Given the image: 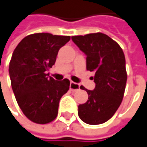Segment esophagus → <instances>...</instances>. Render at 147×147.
I'll use <instances>...</instances> for the list:
<instances>
[{
    "instance_id": "esophagus-1",
    "label": "esophagus",
    "mask_w": 147,
    "mask_h": 147,
    "mask_svg": "<svg viewBox=\"0 0 147 147\" xmlns=\"http://www.w3.org/2000/svg\"><path fill=\"white\" fill-rule=\"evenodd\" d=\"M80 88V85L79 84H78L76 82H74L71 81L70 82V85H69V88H70L72 91H77V90H78Z\"/></svg>"
}]
</instances>
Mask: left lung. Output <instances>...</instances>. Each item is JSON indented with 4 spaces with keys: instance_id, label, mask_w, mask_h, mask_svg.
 <instances>
[{
    "instance_id": "8db88e82",
    "label": "left lung",
    "mask_w": 147,
    "mask_h": 147,
    "mask_svg": "<svg viewBox=\"0 0 147 147\" xmlns=\"http://www.w3.org/2000/svg\"><path fill=\"white\" fill-rule=\"evenodd\" d=\"M72 40L86 55L87 69L95 72L94 90L80 87L88 92V100L78 105V116L88 124L104 123L115 115L123 97L127 82L123 51L101 32L74 36Z\"/></svg>"
}]
</instances>
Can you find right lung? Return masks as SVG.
Listing matches in <instances>:
<instances>
[{
    "label": "right lung",
    "instance_id": "1",
    "mask_svg": "<svg viewBox=\"0 0 147 147\" xmlns=\"http://www.w3.org/2000/svg\"><path fill=\"white\" fill-rule=\"evenodd\" d=\"M69 36L47 32L25 37L14 49L9 74L17 103L24 115L36 123L53 121L59 102L69 89V80H55L47 71L55 65L59 50Z\"/></svg>",
    "mask_w": 147,
    "mask_h": 147
}]
</instances>
